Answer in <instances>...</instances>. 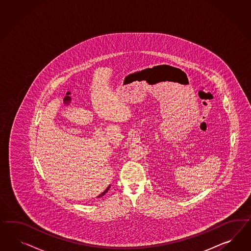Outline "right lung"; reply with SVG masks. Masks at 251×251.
<instances>
[{
    "label": "right lung",
    "instance_id": "add662e5",
    "mask_svg": "<svg viewBox=\"0 0 251 251\" xmlns=\"http://www.w3.org/2000/svg\"><path fill=\"white\" fill-rule=\"evenodd\" d=\"M109 188H110V186L108 187L107 189H106V190H105V191H104V192H103V193H101V194H100V195H99V196H98V198H100V197H102V196H103V195H104V194H106V193H107L108 191H109Z\"/></svg>",
    "mask_w": 251,
    "mask_h": 251
}]
</instances>
